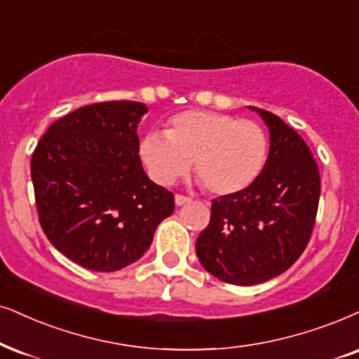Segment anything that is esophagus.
<instances>
[{"mask_svg":"<svg viewBox=\"0 0 359 359\" xmlns=\"http://www.w3.org/2000/svg\"><path fill=\"white\" fill-rule=\"evenodd\" d=\"M189 202H190V197H185V195H180V194L175 195L177 205H184V203H189Z\"/></svg>","mask_w":359,"mask_h":359,"instance_id":"obj_1","label":"esophagus"}]
</instances>
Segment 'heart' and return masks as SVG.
I'll return each mask as SVG.
<instances>
[{
  "mask_svg": "<svg viewBox=\"0 0 359 359\" xmlns=\"http://www.w3.org/2000/svg\"><path fill=\"white\" fill-rule=\"evenodd\" d=\"M139 156L149 175L170 185L189 170L215 195L242 192L262 174L269 157V135L262 124L213 111H185L172 117L165 137L147 134Z\"/></svg>",
  "mask_w": 359,
  "mask_h": 359,
  "instance_id": "heart-1",
  "label": "heart"
}]
</instances>
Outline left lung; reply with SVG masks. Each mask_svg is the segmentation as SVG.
Instances as JSON below:
<instances>
[{
  "mask_svg": "<svg viewBox=\"0 0 359 359\" xmlns=\"http://www.w3.org/2000/svg\"><path fill=\"white\" fill-rule=\"evenodd\" d=\"M270 152L262 174L242 192L212 201L210 222L195 243L208 273L232 285H257L288 270L311 238L320 170L306 142L263 109Z\"/></svg>",
  "mask_w": 359,
  "mask_h": 359,
  "instance_id": "8db88e82",
  "label": "left lung"
}]
</instances>
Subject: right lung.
I'll list each match as a JSON object with an SVG mask.
<instances>
[{"instance_id":"obj_1","label":"right lung","mask_w":359,"mask_h":359,"mask_svg":"<svg viewBox=\"0 0 359 359\" xmlns=\"http://www.w3.org/2000/svg\"><path fill=\"white\" fill-rule=\"evenodd\" d=\"M142 102L107 101L53 122L31 157L39 224L49 242L84 269L116 271L151 247L174 212L139 157Z\"/></svg>"}]
</instances>
